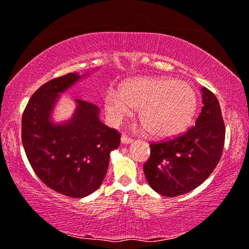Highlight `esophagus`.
<instances>
[{"mask_svg":"<svg viewBox=\"0 0 249 249\" xmlns=\"http://www.w3.org/2000/svg\"><path fill=\"white\" fill-rule=\"evenodd\" d=\"M121 141H122V143L123 144H129V143H132L133 142V140L131 139V137H128L127 135H123L121 137Z\"/></svg>","mask_w":249,"mask_h":249,"instance_id":"obj_1","label":"esophagus"}]
</instances>
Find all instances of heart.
<instances>
[{
  "label": "heart",
  "mask_w": 249,
  "mask_h": 249,
  "mask_svg": "<svg viewBox=\"0 0 249 249\" xmlns=\"http://www.w3.org/2000/svg\"><path fill=\"white\" fill-rule=\"evenodd\" d=\"M105 109L114 124L121 123L139 109V118L151 135L171 137L184 131L197 108L194 89L184 81L168 77L134 78L122 86L120 93L109 90Z\"/></svg>",
  "instance_id": "obj_1"
}]
</instances>
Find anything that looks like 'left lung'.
I'll list each match as a JSON object with an SVG mask.
<instances>
[{
	"label": "left lung",
	"instance_id": "1",
	"mask_svg": "<svg viewBox=\"0 0 249 249\" xmlns=\"http://www.w3.org/2000/svg\"><path fill=\"white\" fill-rule=\"evenodd\" d=\"M203 108L194 126L159 143H151V156L144 164L147 183L167 197L186 194L212 174L222 157L225 125L214 93L202 89Z\"/></svg>",
	"mask_w": 249,
	"mask_h": 249
}]
</instances>
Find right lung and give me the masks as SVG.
I'll list each match as a JSON object with an SVG mask.
<instances>
[{
  "label": "right lung",
  "instance_id": "add662e5",
  "mask_svg": "<svg viewBox=\"0 0 249 249\" xmlns=\"http://www.w3.org/2000/svg\"><path fill=\"white\" fill-rule=\"evenodd\" d=\"M81 77L69 73L46 82L30 98L22 116V144L35 174L47 187L74 198L101 186L109 154L121 144V134L102 123L98 107L89 102L75 100L76 110L68 122L54 124L51 120L60 94Z\"/></svg>",
  "mask_w": 249,
  "mask_h": 249
}]
</instances>
